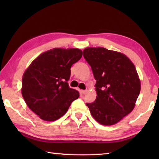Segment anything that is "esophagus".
Wrapping results in <instances>:
<instances>
[{"label": "esophagus", "instance_id": "1", "mask_svg": "<svg viewBox=\"0 0 159 159\" xmlns=\"http://www.w3.org/2000/svg\"><path fill=\"white\" fill-rule=\"evenodd\" d=\"M87 90H81V93L83 94V95H84V94H85L86 93H87Z\"/></svg>", "mask_w": 159, "mask_h": 159}]
</instances>
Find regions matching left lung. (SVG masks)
<instances>
[{"label":"left lung","mask_w":159,"mask_h":159,"mask_svg":"<svg viewBox=\"0 0 159 159\" xmlns=\"http://www.w3.org/2000/svg\"><path fill=\"white\" fill-rule=\"evenodd\" d=\"M83 57L96 80V99L86 105L99 123L114 125L133 111L140 93L135 66L124 54L102 47L85 48Z\"/></svg>","instance_id":"left-lung-1"}]
</instances>
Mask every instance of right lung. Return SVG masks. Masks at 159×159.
<instances>
[{"instance_id":"right-lung-1","label":"right lung","mask_w":159,"mask_h":159,"mask_svg":"<svg viewBox=\"0 0 159 159\" xmlns=\"http://www.w3.org/2000/svg\"><path fill=\"white\" fill-rule=\"evenodd\" d=\"M83 55L78 48H53L32 61L22 77L21 95L42 120L53 121L68 111L79 92L69 87L71 67Z\"/></svg>"}]
</instances>
